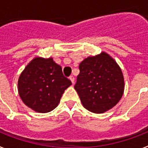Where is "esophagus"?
Returning <instances> with one entry per match:
<instances>
[{
    "label": "esophagus",
    "instance_id": "obj_1",
    "mask_svg": "<svg viewBox=\"0 0 148 148\" xmlns=\"http://www.w3.org/2000/svg\"><path fill=\"white\" fill-rule=\"evenodd\" d=\"M69 78H70V80L71 81V82L73 84L75 83V78H74V76L73 75H70V77H69Z\"/></svg>",
    "mask_w": 148,
    "mask_h": 148
}]
</instances>
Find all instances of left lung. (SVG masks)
<instances>
[{
	"mask_svg": "<svg viewBox=\"0 0 148 148\" xmlns=\"http://www.w3.org/2000/svg\"><path fill=\"white\" fill-rule=\"evenodd\" d=\"M74 88L84 108L94 113H103L118 104L125 90L121 68L109 54L101 52L84 58Z\"/></svg>",
	"mask_w": 148,
	"mask_h": 148,
	"instance_id": "left-lung-1",
	"label": "left lung"
}]
</instances>
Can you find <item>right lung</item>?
Listing matches in <instances>:
<instances>
[{"label": "right lung", "instance_id": "obj_1", "mask_svg": "<svg viewBox=\"0 0 148 148\" xmlns=\"http://www.w3.org/2000/svg\"><path fill=\"white\" fill-rule=\"evenodd\" d=\"M71 84L53 58L36 56L21 73L18 90L27 107L37 113H46L58 105L64 90Z\"/></svg>", "mask_w": 148, "mask_h": 148}]
</instances>
